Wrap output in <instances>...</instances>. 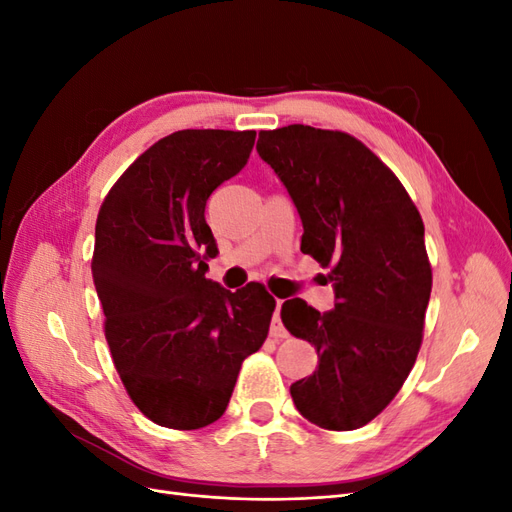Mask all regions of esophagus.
I'll use <instances>...</instances> for the list:
<instances>
[{
    "instance_id": "1",
    "label": "esophagus",
    "mask_w": 512,
    "mask_h": 512,
    "mask_svg": "<svg viewBox=\"0 0 512 512\" xmlns=\"http://www.w3.org/2000/svg\"><path fill=\"white\" fill-rule=\"evenodd\" d=\"M280 309H282V301H277L275 314H273V320H271V337H288V331L284 329L282 318H280Z\"/></svg>"
}]
</instances>
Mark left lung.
Segmentation results:
<instances>
[{
	"mask_svg": "<svg viewBox=\"0 0 512 512\" xmlns=\"http://www.w3.org/2000/svg\"><path fill=\"white\" fill-rule=\"evenodd\" d=\"M265 160L303 222L301 252L331 267L335 309L282 305L284 327L318 352L312 376L290 386L294 406L322 429L367 425L414 367L431 294L425 226L401 181L354 136L303 123L262 130Z\"/></svg>",
	"mask_w": 512,
	"mask_h": 512,
	"instance_id": "left-lung-1",
	"label": "left lung"
}]
</instances>
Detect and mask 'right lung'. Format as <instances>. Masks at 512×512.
<instances>
[{
  "label": "right lung",
  "mask_w": 512,
  "mask_h": 512,
  "mask_svg": "<svg viewBox=\"0 0 512 512\" xmlns=\"http://www.w3.org/2000/svg\"><path fill=\"white\" fill-rule=\"evenodd\" d=\"M254 130H179L138 156L106 194L91 275L104 335L134 406L170 429L224 414L241 363L265 344L275 299L205 277L218 245L211 192L247 164Z\"/></svg>",
  "instance_id": "right-lung-1"
}]
</instances>
